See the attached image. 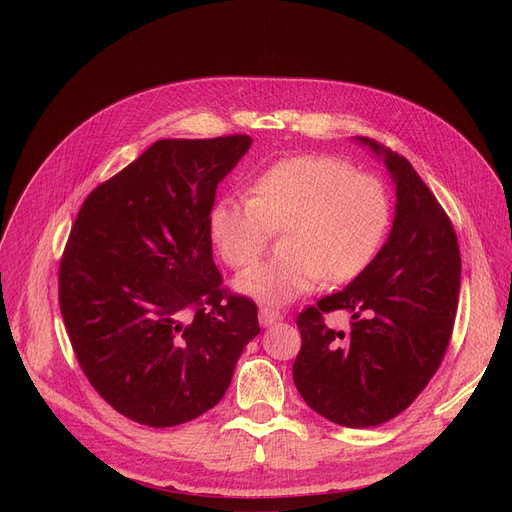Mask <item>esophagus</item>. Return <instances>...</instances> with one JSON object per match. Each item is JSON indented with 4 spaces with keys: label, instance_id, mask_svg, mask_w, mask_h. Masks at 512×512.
Segmentation results:
<instances>
[{
    "label": "esophagus",
    "instance_id": "1",
    "mask_svg": "<svg viewBox=\"0 0 512 512\" xmlns=\"http://www.w3.org/2000/svg\"><path fill=\"white\" fill-rule=\"evenodd\" d=\"M280 319H282V313L278 309H272V307H261L259 309V324L263 328L276 324V321H280Z\"/></svg>",
    "mask_w": 512,
    "mask_h": 512
}]
</instances>
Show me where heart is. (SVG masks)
Returning a JSON list of instances; mask_svg holds the SVG:
<instances>
[{
	"label": "heart",
	"instance_id": "heart-1",
	"mask_svg": "<svg viewBox=\"0 0 512 512\" xmlns=\"http://www.w3.org/2000/svg\"><path fill=\"white\" fill-rule=\"evenodd\" d=\"M390 226V197L380 178L330 155H292L265 166L249 199L226 195L209 207L207 234L220 257L245 270L274 230L282 253L242 274L234 288L263 305H288L321 282L357 278L378 255Z\"/></svg>",
	"mask_w": 512,
	"mask_h": 512
}]
</instances>
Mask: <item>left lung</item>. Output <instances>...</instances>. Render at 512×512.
<instances>
[{"instance_id":"obj_1","label":"left lung","mask_w":512,"mask_h":512,"mask_svg":"<svg viewBox=\"0 0 512 512\" xmlns=\"http://www.w3.org/2000/svg\"><path fill=\"white\" fill-rule=\"evenodd\" d=\"M396 186L388 240L365 270L305 309L292 380L307 405L344 427H373L405 411L434 378L454 326L461 253L444 209L409 161L355 137ZM346 310L352 326L328 329L323 313Z\"/></svg>"}]
</instances>
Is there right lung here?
<instances>
[{"label":"right lung","instance_id":"obj_1","mask_svg":"<svg viewBox=\"0 0 512 512\" xmlns=\"http://www.w3.org/2000/svg\"><path fill=\"white\" fill-rule=\"evenodd\" d=\"M247 134L164 139L80 207L60 263V309L91 386L124 417L172 427L213 409L259 334L222 288L207 213Z\"/></svg>","mask_w":512,"mask_h":512}]
</instances>
